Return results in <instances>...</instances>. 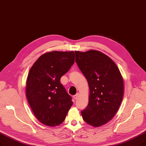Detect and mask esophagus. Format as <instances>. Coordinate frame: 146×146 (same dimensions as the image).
Segmentation results:
<instances>
[{
  "label": "esophagus",
  "instance_id": "1",
  "mask_svg": "<svg viewBox=\"0 0 146 146\" xmlns=\"http://www.w3.org/2000/svg\"><path fill=\"white\" fill-rule=\"evenodd\" d=\"M78 96H79V93H77L76 94L74 95V96H73V98L74 100H76L78 98Z\"/></svg>",
  "mask_w": 146,
  "mask_h": 146
}]
</instances>
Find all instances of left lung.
Segmentation results:
<instances>
[{"label": "left lung", "instance_id": "left-lung-1", "mask_svg": "<svg viewBox=\"0 0 146 146\" xmlns=\"http://www.w3.org/2000/svg\"><path fill=\"white\" fill-rule=\"evenodd\" d=\"M76 62L90 88L89 103L81 111L84 121L94 127L107 123L114 117L123 96V80L110 57L98 50H76Z\"/></svg>", "mask_w": 146, "mask_h": 146}]
</instances>
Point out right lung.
Wrapping results in <instances>:
<instances>
[{"instance_id": "add662e5", "label": "right lung", "mask_w": 146, "mask_h": 146, "mask_svg": "<svg viewBox=\"0 0 146 146\" xmlns=\"http://www.w3.org/2000/svg\"><path fill=\"white\" fill-rule=\"evenodd\" d=\"M74 62V51H50L42 54L31 67L26 97L35 116L46 126L64 121L73 104L60 79Z\"/></svg>"}]
</instances>
